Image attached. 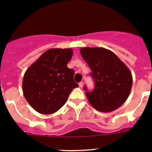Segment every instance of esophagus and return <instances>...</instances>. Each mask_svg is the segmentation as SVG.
<instances>
[{
    "instance_id": "obj_1",
    "label": "esophagus",
    "mask_w": 152,
    "mask_h": 152,
    "mask_svg": "<svg viewBox=\"0 0 152 152\" xmlns=\"http://www.w3.org/2000/svg\"><path fill=\"white\" fill-rule=\"evenodd\" d=\"M79 87H83V85H84V83H83V82H79Z\"/></svg>"
}]
</instances>
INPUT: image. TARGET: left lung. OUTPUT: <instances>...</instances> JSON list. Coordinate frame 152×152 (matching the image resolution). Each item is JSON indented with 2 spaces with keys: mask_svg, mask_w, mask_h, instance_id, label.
Here are the masks:
<instances>
[{
  "mask_svg": "<svg viewBox=\"0 0 152 152\" xmlns=\"http://www.w3.org/2000/svg\"><path fill=\"white\" fill-rule=\"evenodd\" d=\"M82 58L91 69L95 88L86 96L96 110L110 113L120 107L128 99L132 86V76L126 65L110 50L85 47Z\"/></svg>",
  "mask_w": 152,
  "mask_h": 152,
  "instance_id": "8db88e82",
  "label": "left lung"
}]
</instances>
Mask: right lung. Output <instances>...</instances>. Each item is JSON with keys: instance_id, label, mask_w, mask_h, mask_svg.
<instances>
[{"instance_id": "obj_1", "label": "right lung", "mask_w": 152, "mask_h": 152, "mask_svg": "<svg viewBox=\"0 0 152 152\" xmlns=\"http://www.w3.org/2000/svg\"><path fill=\"white\" fill-rule=\"evenodd\" d=\"M71 48H50L26 71L23 79L24 97L34 110L43 115L56 113L65 103L73 88L75 72L67 66Z\"/></svg>"}]
</instances>
